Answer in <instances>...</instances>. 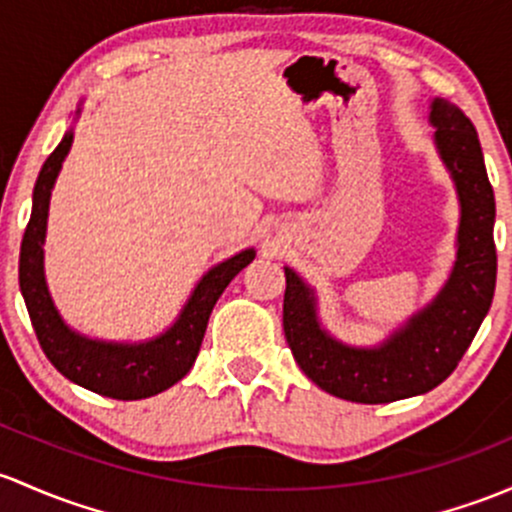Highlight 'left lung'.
Returning a JSON list of instances; mask_svg holds the SVG:
<instances>
[{
	"label": "left lung",
	"mask_w": 512,
	"mask_h": 512,
	"mask_svg": "<svg viewBox=\"0 0 512 512\" xmlns=\"http://www.w3.org/2000/svg\"><path fill=\"white\" fill-rule=\"evenodd\" d=\"M429 122L434 144L459 193L461 220L456 262L432 304L410 316L375 348H353L321 328L314 289L284 267V336L306 378L341 400L383 405L424 395L444 383L491 309L496 292V198L483 164L481 142L469 117L449 100L434 98Z\"/></svg>",
	"instance_id": "8db88e82"
}]
</instances>
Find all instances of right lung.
Returning a JSON list of instances; mask_svg holds the SVG:
<instances>
[{"label":"right lung","mask_w":512,"mask_h":512,"mask_svg":"<svg viewBox=\"0 0 512 512\" xmlns=\"http://www.w3.org/2000/svg\"><path fill=\"white\" fill-rule=\"evenodd\" d=\"M71 144L73 129L66 132L51 157L43 161L41 174L36 179L34 208H31L29 225H26L24 240H21L19 287L36 338L58 373L66 375L71 383L98 392V395L112 397V400H144V397L169 390L193 368L215 301L233 282L235 274L255 260V250L252 247L242 250L203 274L176 324L152 341L110 343L80 336L61 319L51 294H48L46 277H43L48 201H51V188L56 184L63 159L71 152Z\"/></svg>","instance_id":"1"}]
</instances>
